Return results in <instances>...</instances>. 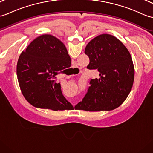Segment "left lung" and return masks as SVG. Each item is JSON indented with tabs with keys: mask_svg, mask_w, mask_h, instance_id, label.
<instances>
[{
	"mask_svg": "<svg viewBox=\"0 0 153 153\" xmlns=\"http://www.w3.org/2000/svg\"><path fill=\"white\" fill-rule=\"evenodd\" d=\"M85 53L88 69H97L100 77L92 79L81 102L75 106L85 111H110L121 105L132 89L134 66L127 48L116 37L98 35L88 42Z\"/></svg>",
	"mask_w": 153,
	"mask_h": 153,
	"instance_id": "1",
	"label": "left lung"
}]
</instances>
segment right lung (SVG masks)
<instances>
[{
	"instance_id": "obj_1",
	"label": "right lung",
	"mask_w": 153,
	"mask_h": 153,
	"mask_svg": "<svg viewBox=\"0 0 153 153\" xmlns=\"http://www.w3.org/2000/svg\"><path fill=\"white\" fill-rule=\"evenodd\" d=\"M71 66L65 44L49 34L38 36L21 53L17 76L21 91L34 107L53 111L73 109L64 97L56 76Z\"/></svg>"
}]
</instances>
